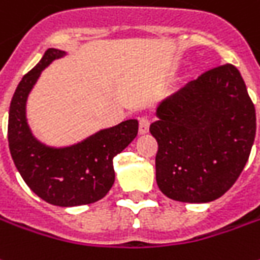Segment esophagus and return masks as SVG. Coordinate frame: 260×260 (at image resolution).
<instances>
[{
    "mask_svg": "<svg viewBox=\"0 0 260 260\" xmlns=\"http://www.w3.org/2000/svg\"><path fill=\"white\" fill-rule=\"evenodd\" d=\"M149 131V118L148 116H141L139 118V134H146Z\"/></svg>",
    "mask_w": 260,
    "mask_h": 260,
    "instance_id": "obj_1",
    "label": "esophagus"
}]
</instances>
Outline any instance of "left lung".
<instances>
[{
	"instance_id": "8db88e82",
	"label": "left lung",
	"mask_w": 260,
	"mask_h": 260,
	"mask_svg": "<svg viewBox=\"0 0 260 260\" xmlns=\"http://www.w3.org/2000/svg\"><path fill=\"white\" fill-rule=\"evenodd\" d=\"M151 134L156 183L168 198L204 204L232 188L255 141V105L241 72L225 63L160 102Z\"/></svg>"
}]
</instances>
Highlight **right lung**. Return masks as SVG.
Segmentation results:
<instances>
[{"label":"right lung","instance_id":"right-lung-1","mask_svg":"<svg viewBox=\"0 0 260 260\" xmlns=\"http://www.w3.org/2000/svg\"><path fill=\"white\" fill-rule=\"evenodd\" d=\"M63 55L59 49H47L41 61L21 79L10 105L8 145L15 167L34 193L51 205L78 206L100 201L112 188V159L135 139L138 121H123L67 148L38 142L26 123V98L42 70Z\"/></svg>","mask_w":260,"mask_h":260}]
</instances>
